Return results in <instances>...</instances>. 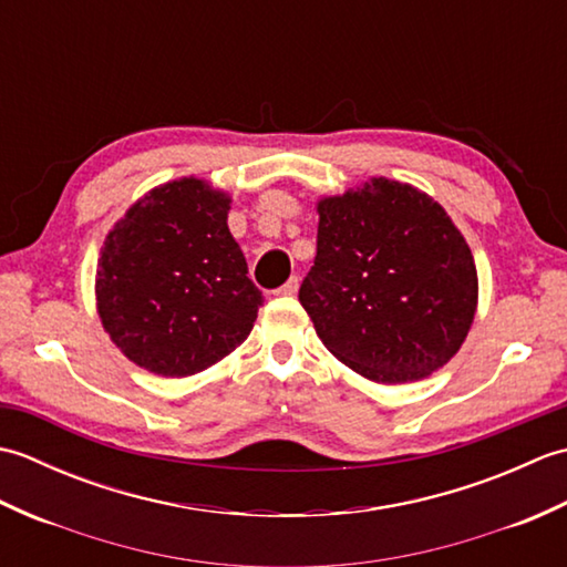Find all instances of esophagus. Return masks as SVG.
Returning a JSON list of instances; mask_svg holds the SVG:
<instances>
[{
  "label": "esophagus",
  "instance_id": "34e87169",
  "mask_svg": "<svg viewBox=\"0 0 567 567\" xmlns=\"http://www.w3.org/2000/svg\"><path fill=\"white\" fill-rule=\"evenodd\" d=\"M297 290H299V280H297V277H290V280H287L277 292H280V295H297Z\"/></svg>",
  "mask_w": 567,
  "mask_h": 567
}]
</instances>
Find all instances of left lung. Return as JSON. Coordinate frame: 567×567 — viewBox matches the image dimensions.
Wrapping results in <instances>:
<instances>
[{
  "instance_id": "8db88e82",
  "label": "left lung",
  "mask_w": 567,
  "mask_h": 567,
  "mask_svg": "<svg viewBox=\"0 0 567 567\" xmlns=\"http://www.w3.org/2000/svg\"><path fill=\"white\" fill-rule=\"evenodd\" d=\"M315 268L299 302L343 365L378 384L429 378L461 351L477 311V268L441 204L370 177L319 197Z\"/></svg>"
}]
</instances>
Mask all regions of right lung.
<instances>
[{
  "label": "right lung",
  "mask_w": 567,
  "mask_h": 567,
  "mask_svg": "<svg viewBox=\"0 0 567 567\" xmlns=\"http://www.w3.org/2000/svg\"><path fill=\"white\" fill-rule=\"evenodd\" d=\"M231 192L177 177L136 199L106 234L94 275L97 315L131 363L189 378L248 339L262 295L228 231Z\"/></svg>",
  "instance_id": "1"
}]
</instances>
